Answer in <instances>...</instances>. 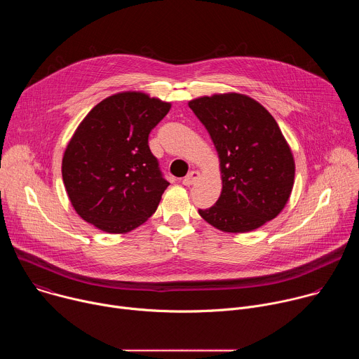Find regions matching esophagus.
Masks as SVG:
<instances>
[{
    "instance_id": "esophagus-1",
    "label": "esophagus",
    "mask_w": 359,
    "mask_h": 359,
    "mask_svg": "<svg viewBox=\"0 0 359 359\" xmlns=\"http://www.w3.org/2000/svg\"><path fill=\"white\" fill-rule=\"evenodd\" d=\"M200 177V173L197 172V170H193V172H190L184 179H183V184L184 186H191V184H194L196 183V180Z\"/></svg>"
}]
</instances>
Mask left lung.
I'll return each instance as SVG.
<instances>
[{
  "instance_id": "left-lung-1",
  "label": "left lung",
  "mask_w": 359,
  "mask_h": 359,
  "mask_svg": "<svg viewBox=\"0 0 359 359\" xmlns=\"http://www.w3.org/2000/svg\"><path fill=\"white\" fill-rule=\"evenodd\" d=\"M208 129L220 159L223 189L215 206L198 215L227 233H245L273 220L290 198L295 165L276 119L241 93L189 102Z\"/></svg>"
}]
</instances>
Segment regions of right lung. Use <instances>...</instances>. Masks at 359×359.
<instances>
[{"mask_svg": "<svg viewBox=\"0 0 359 359\" xmlns=\"http://www.w3.org/2000/svg\"><path fill=\"white\" fill-rule=\"evenodd\" d=\"M169 109L161 99L122 92L86 115L62 159L67 193L85 222L128 233L156 212L169 182L147 140Z\"/></svg>", "mask_w": 359, "mask_h": 359, "instance_id": "obj_1", "label": "right lung"}]
</instances>
